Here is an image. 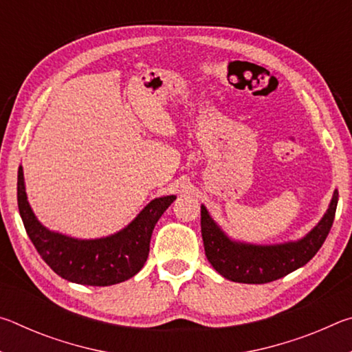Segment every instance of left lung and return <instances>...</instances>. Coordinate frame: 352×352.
I'll return each instance as SVG.
<instances>
[{"label":"left lung","mask_w":352,"mask_h":352,"mask_svg":"<svg viewBox=\"0 0 352 352\" xmlns=\"http://www.w3.org/2000/svg\"><path fill=\"white\" fill-rule=\"evenodd\" d=\"M338 190L332 195L329 210L320 223L301 241L281 245H250L233 242L223 234L201 206V237L205 254L223 278L243 284H265L289 275L307 264L323 245L336 217Z\"/></svg>","instance_id":"obj_1"}]
</instances>
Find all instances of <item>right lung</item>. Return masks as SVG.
Segmentation results:
<instances>
[{"label":"right lung","mask_w":352,"mask_h":352,"mask_svg":"<svg viewBox=\"0 0 352 352\" xmlns=\"http://www.w3.org/2000/svg\"><path fill=\"white\" fill-rule=\"evenodd\" d=\"M177 197L152 200L127 228L104 239L79 241L46 230L28 204L23 168L19 169L16 200L29 239L58 276L83 285H113L138 273L147 261L155 223Z\"/></svg>","instance_id":"1"}]
</instances>
